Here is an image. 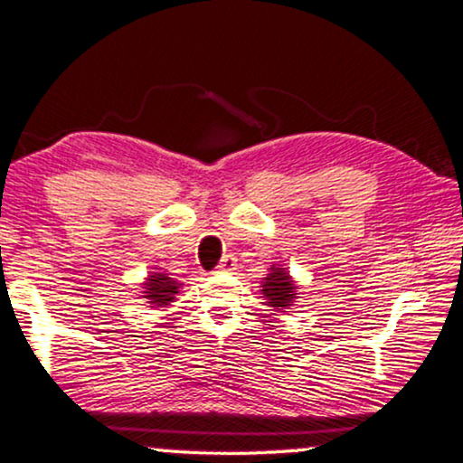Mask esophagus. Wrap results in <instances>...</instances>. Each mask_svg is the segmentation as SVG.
Instances as JSON below:
<instances>
[{"mask_svg":"<svg viewBox=\"0 0 463 463\" xmlns=\"http://www.w3.org/2000/svg\"><path fill=\"white\" fill-rule=\"evenodd\" d=\"M235 266H237V259L232 257V255H226L222 259V263H220V272H231V270H235Z\"/></svg>","mask_w":463,"mask_h":463,"instance_id":"obj_1","label":"esophagus"}]
</instances>
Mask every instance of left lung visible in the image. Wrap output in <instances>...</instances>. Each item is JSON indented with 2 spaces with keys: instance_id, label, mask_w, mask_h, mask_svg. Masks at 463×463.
Instances as JSON below:
<instances>
[{
  "instance_id": "left-lung-1",
  "label": "left lung",
  "mask_w": 463,
  "mask_h": 463,
  "mask_svg": "<svg viewBox=\"0 0 463 463\" xmlns=\"http://www.w3.org/2000/svg\"><path fill=\"white\" fill-rule=\"evenodd\" d=\"M259 288H261L263 303L272 307V312H288L292 306H297L298 286L286 266H279V263L270 266Z\"/></svg>"
}]
</instances>
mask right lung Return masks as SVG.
Listing matches in <instances>:
<instances>
[{
  "label": "right lung",
  "instance_id": "right-lung-1",
  "mask_svg": "<svg viewBox=\"0 0 463 463\" xmlns=\"http://www.w3.org/2000/svg\"><path fill=\"white\" fill-rule=\"evenodd\" d=\"M142 294L140 297L149 303V307L154 309H166L171 307V303L177 301V294H180L182 283L171 279L169 274L162 270L149 272L145 277V281L140 283Z\"/></svg>",
  "mask_w": 463,
  "mask_h": 463
}]
</instances>
